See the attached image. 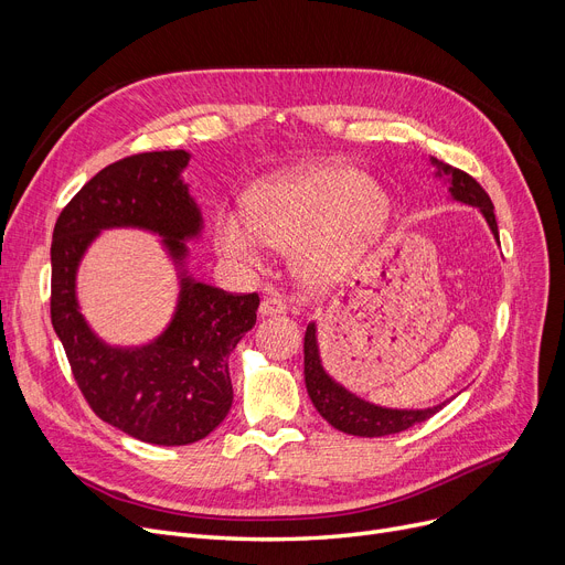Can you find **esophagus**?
Wrapping results in <instances>:
<instances>
[{"label": "esophagus", "instance_id": "1", "mask_svg": "<svg viewBox=\"0 0 565 565\" xmlns=\"http://www.w3.org/2000/svg\"><path fill=\"white\" fill-rule=\"evenodd\" d=\"M288 305L279 298V295H267V298H263L260 307H258V313L260 316H279V313H286Z\"/></svg>", "mask_w": 565, "mask_h": 565}]
</instances>
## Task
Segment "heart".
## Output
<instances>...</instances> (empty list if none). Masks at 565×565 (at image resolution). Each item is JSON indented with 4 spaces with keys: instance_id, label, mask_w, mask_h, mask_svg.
I'll use <instances>...</instances> for the list:
<instances>
[{
    "instance_id": "obj_1",
    "label": "heart",
    "mask_w": 565,
    "mask_h": 565,
    "mask_svg": "<svg viewBox=\"0 0 565 565\" xmlns=\"http://www.w3.org/2000/svg\"><path fill=\"white\" fill-rule=\"evenodd\" d=\"M249 213L222 207L217 252L241 267H260L265 245L295 252L300 270L330 279L348 267L390 220L387 190L360 169H295L256 185Z\"/></svg>"
}]
</instances>
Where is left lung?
<instances>
[{
	"mask_svg": "<svg viewBox=\"0 0 565 565\" xmlns=\"http://www.w3.org/2000/svg\"><path fill=\"white\" fill-rule=\"evenodd\" d=\"M430 162L437 169L435 178H441V181L449 185V194L454 201L479 207L494 235V241L499 243L494 205L486 194V190L473 181L469 173L437 158H430ZM305 382H307L309 398L313 407L320 412V417L328 424H332L337 430L358 435V437H384V435L407 430L412 426L430 419L433 414H437L444 405H447V403H439L424 409H396V407H382V405L369 403L358 394H352L328 371H324L320 360L316 322L307 324V334H305Z\"/></svg>",
	"mask_w": 565,
	"mask_h": 565,
	"instance_id": "obj_1",
	"label": "left lung"
}]
</instances>
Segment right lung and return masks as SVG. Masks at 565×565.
I'll use <instances>...</instances> for the list:
<instances>
[{
	"label": "right lung",
	"instance_id": "1",
	"mask_svg": "<svg viewBox=\"0 0 565 565\" xmlns=\"http://www.w3.org/2000/svg\"><path fill=\"white\" fill-rule=\"evenodd\" d=\"M188 151H153L98 171L64 207L52 233V328L64 343L77 387L109 426L126 435L183 447L211 435L228 414V354L254 324L258 295H233L188 273V241L203 217L183 171ZM107 227H141L163 237L179 273V302L151 344H105L78 311L76 270Z\"/></svg>",
	"mask_w": 565,
	"mask_h": 565
}]
</instances>
